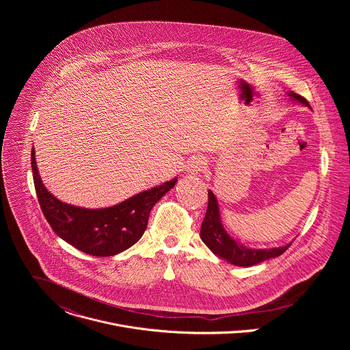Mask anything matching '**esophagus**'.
I'll return each instance as SVG.
<instances>
[{"label": "esophagus", "mask_w": 350, "mask_h": 350, "mask_svg": "<svg viewBox=\"0 0 350 350\" xmlns=\"http://www.w3.org/2000/svg\"><path fill=\"white\" fill-rule=\"evenodd\" d=\"M206 165V161L204 157H193L188 161V165H187V172L189 174H198L199 172H201Z\"/></svg>", "instance_id": "obj_1"}]
</instances>
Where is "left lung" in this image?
<instances>
[{"label": "left lung", "mask_w": 350, "mask_h": 350, "mask_svg": "<svg viewBox=\"0 0 350 350\" xmlns=\"http://www.w3.org/2000/svg\"><path fill=\"white\" fill-rule=\"evenodd\" d=\"M288 95L292 98V101H297L304 104L305 107H309V103L304 96L291 91L288 92ZM208 195H209L208 196L209 204H208L206 215L201 227V239L220 259H224L228 263L235 266L249 267V266L259 265L267 259L282 255L291 246V243H288L285 246L270 247V249H252L237 242L232 237L228 235V232L223 227L219 204L215 193L209 189Z\"/></svg>", "instance_id": "8db88e82"}]
</instances>
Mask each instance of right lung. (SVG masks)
I'll use <instances>...</instances> for the list:
<instances>
[{"label": "right lung", "mask_w": 350, "mask_h": 350, "mask_svg": "<svg viewBox=\"0 0 350 350\" xmlns=\"http://www.w3.org/2000/svg\"><path fill=\"white\" fill-rule=\"evenodd\" d=\"M31 170L40 208L51 228L64 241L92 256H113L133 246L144 234L154 205L172 189L177 177L103 209L65 204L49 192L38 174L34 148Z\"/></svg>", "instance_id": "add662e5"}]
</instances>
